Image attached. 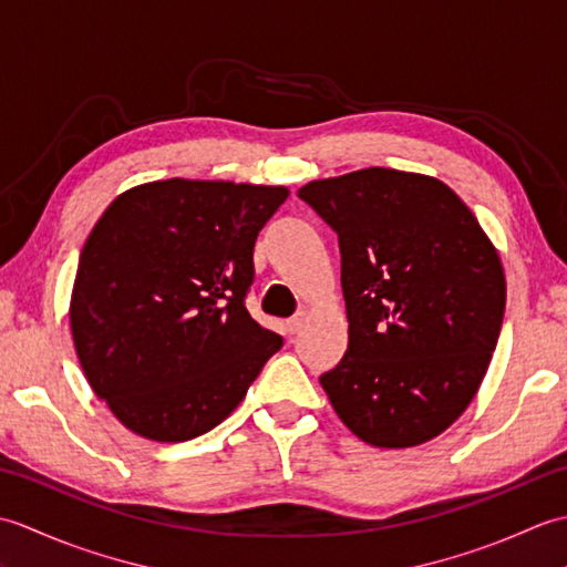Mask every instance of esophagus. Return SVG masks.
<instances>
[{
	"instance_id": "obj_1",
	"label": "esophagus",
	"mask_w": 567,
	"mask_h": 567,
	"mask_svg": "<svg viewBox=\"0 0 567 567\" xmlns=\"http://www.w3.org/2000/svg\"><path fill=\"white\" fill-rule=\"evenodd\" d=\"M305 321H307V315H305V311H299V315H295L290 321H287V331L299 333L305 329Z\"/></svg>"
}]
</instances>
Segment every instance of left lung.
Instances as JSON below:
<instances>
[{"label": "left lung", "mask_w": 567, "mask_h": 567, "mask_svg": "<svg viewBox=\"0 0 567 567\" xmlns=\"http://www.w3.org/2000/svg\"><path fill=\"white\" fill-rule=\"evenodd\" d=\"M336 234L348 351L319 378L360 441L412 449L461 416L497 348V248L441 179L365 167L297 192Z\"/></svg>", "instance_id": "left-lung-1"}]
</instances>
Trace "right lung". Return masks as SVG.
<instances>
[{"instance_id": "add662e5", "label": "right lung", "mask_w": 567, "mask_h": 567, "mask_svg": "<svg viewBox=\"0 0 567 567\" xmlns=\"http://www.w3.org/2000/svg\"><path fill=\"white\" fill-rule=\"evenodd\" d=\"M287 187L158 179L84 240L70 329L90 388L143 439H197L234 412L277 333L248 315L252 246Z\"/></svg>"}]
</instances>
